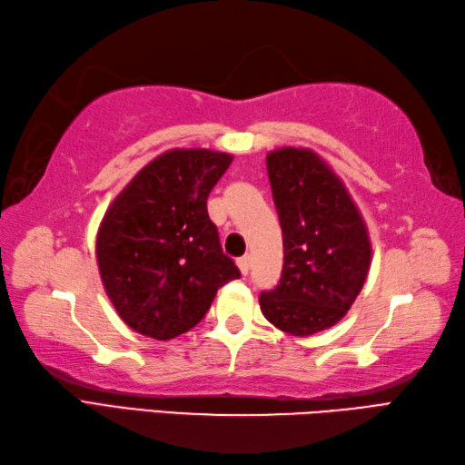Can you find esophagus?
Returning <instances> with one entry per match:
<instances>
[{"label":"esophagus","mask_w":465,"mask_h":465,"mask_svg":"<svg viewBox=\"0 0 465 465\" xmlns=\"http://www.w3.org/2000/svg\"><path fill=\"white\" fill-rule=\"evenodd\" d=\"M236 262H239V269L246 277V274H249V271H251V257H249V254H244V257H241Z\"/></svg>","instance_id":"esophagus-1"}]
</instances>
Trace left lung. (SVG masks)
Returning <instances> with one entry per match:
<instances>
[{
  "mask_svg": "<svg viewBox=\"0 0 465 465\" xmlns=\"http://www.w3.org/2000/svg\"><path fill=\"white\" fill-rule=\"evenodd\" d=\"M285 262L261 292L262 315L295 337L333 327L351 309L371 267V241L345 184L317 153L285 146L267 154Z\"/></svg>",
  "mask_w": 465,
  "mask_h": 465,
  "instance_id": "1",
  "label": "left lung"
}]
</instances>
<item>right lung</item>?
Segmentation results:
<instances>
[{
    "label": "right lung",
    "instance_id": "obj_1",
    "mask_svg": "<svg viewBox=\"0 0 465 465\" xmlns=\"http://www.w3.org/2000/svg\"><path fill=\"white\" fill-rule=\"evenodd\" d=\"M232 156L174 148L130 180L104 214L96 239L100 277L120 319L168 341L191 331L226 282L241 277L223 252L206 198Z\"/></svg>",
    "mask_w": 465,
    "mask_h": 465
}]
</instances>
